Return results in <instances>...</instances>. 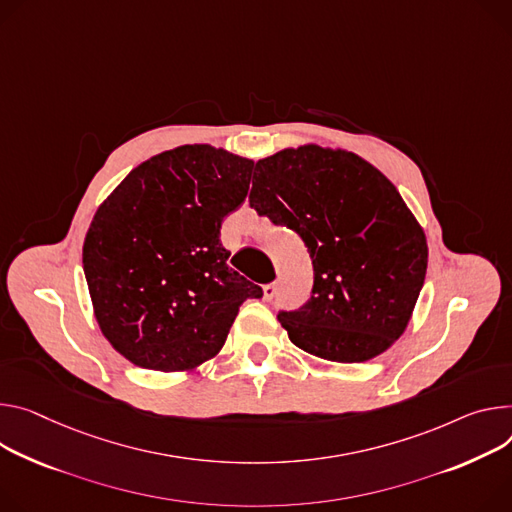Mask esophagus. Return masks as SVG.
<instances>
[{
    "label": "esophagus",
    "instance_id": "34e87169",
    "mask_svg": "<svg viewBox=\"0 0 512 512\" xmlns=\"http://www.w3.org/2000/svg\"><path fill=\"white\" fill-rule=\"evenodd\" d=\"M275 294H277V284L273 282V284H265L263 286V298L269 302V300H273L275 298Z\"/></svg>",
    "mask_w": 512,
    "mask_h": 512
}]
</instances>
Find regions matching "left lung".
<instances>
[{
    "instance_id": "1",
    "label": "left lung",
    "mask_w": 512,
    "mask_h": 512,
    "mask_svg": "<svg viewBox=\"0 0 512 512\" xmlns=\"http://www.w3.org/2000/svg\"><path fill=\"white\" fill-rule=\"evenodd\" d=\"M251 208L298 232L314 284L277 320L310 355L361 363L406 329L427 273V239L398 190L374 165L316 145L257 161Z\"/></svg>"
}]
</instances>
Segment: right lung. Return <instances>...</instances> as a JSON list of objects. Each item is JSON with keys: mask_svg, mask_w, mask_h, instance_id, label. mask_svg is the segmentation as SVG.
I'll list each match as a JSON object with an SVG mask.
<instances>
[{"mask_svg": "<svg viewBox=\"0 0 512 512\" xmlns=\"http://www.w3.org/2000/svg\"><path fill=\"white\" fill-rule=\"evenodd\" d=\"M253 161L183 145L132 169L98 208L83 271L104 337L138 367L192 369L214 357L239 308L263 290L228 267L224 216L249 192Z\"/></svg>", "mask_w": 512, "mask_h": 512, "instance_id": "obj_1", "label": "right lung"}]
</instances>
